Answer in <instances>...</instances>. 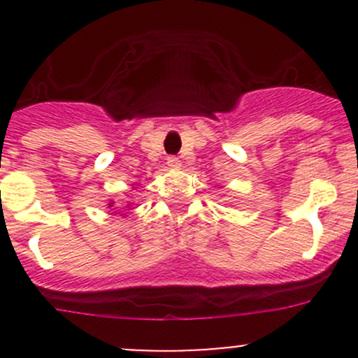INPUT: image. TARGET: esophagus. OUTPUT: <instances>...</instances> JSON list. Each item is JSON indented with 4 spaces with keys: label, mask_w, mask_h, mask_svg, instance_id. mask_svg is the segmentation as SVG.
Instances as JSON below:
<instances>
[{
    "label": "esophagus",
    "mask_w": 358,
    "mask_h": 358,
    "mask_svg": "<svg viewBox=\"0 0 358 358\" xmlns=\"http://www.w3.org/2000/svg\"><path fill=\"white\" fill-rule=\"evenodd\" d=\"M168 166H169V168H180V159L176 156H169L168 157Z\"/></svg>",
    "instance_id": "34e87169"
}]
</instances>
